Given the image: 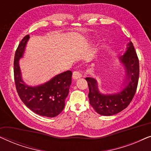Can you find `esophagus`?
Segmentation results:
<instances>
[{
    "label": "esophagus",
    "instance_id": "1",
    "mask_svg": "<svg viewBox=\"0 0 151 151\" xmlns=\"http://www.w3.org/2000/svg\"><path fill=\"white\" fill-rule=\"evenodd\" d=\"M82 77V74L80 71H74L73 73V78L74 80H78Z\"/></svg>",
    "mask_w": 151,
    "mask_h": 151
}]
</instances>
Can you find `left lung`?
<instances>
[{
    "label": "left lung",
    "instance_id": "left-lung-1",
    "mask_svg": "<svg viewBox=\"0 0 151 151\" xmlns=\"http://www.w3.org/2000/svg\"><path fill=\"white\" fill-rule=\"evenodd\" d=\"M125 70V79L119 92L103 94L98 88V81L93 78L86 77L89 93L90 104L100 115L110 116L117 114L129 106L135 96L139 80V65L137 53L132 42L127 44V50L119 58Z\"/></svg>",
    "mask_w": 151,
    "mask_h": 151
}]
</instances>
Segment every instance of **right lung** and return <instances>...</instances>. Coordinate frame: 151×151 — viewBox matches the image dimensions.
<instances>
[{"mask_svg":"<svg viewBox=\"0 0 151 151\" xmlns=\"http://www.w3.org/2000/svg\"><path fill=\"white\" fill-rule=\"evenodd\" d=\"M29 39L27 35L20 41L16 51L14 62V80L20 98L30 110L42 116L53 117L65 108V100L71 84L72 72L58 74L50 80L38 86H29L22 80L19 60L23 57Z\"/></svg>","mask_w":151,"mask_h":151,"instance_id":"right-lung-1","label":"right lung"}]
</instances>
